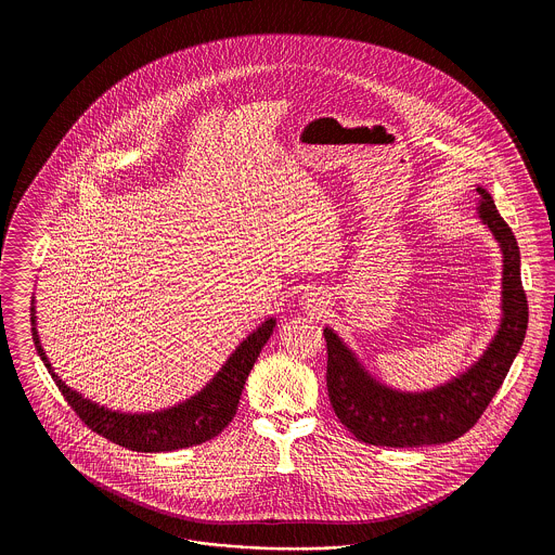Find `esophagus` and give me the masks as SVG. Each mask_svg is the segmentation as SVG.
<instances>
[{"label":"esophagus","instance_id":"obj_1","mask_svg":"<svg viewBox=\"0 0 555 555\" xmlns=\"http://www.w3.org/2000/svg\"><path fill=\"white\" fill-rule=\"evenodd\" d=\"M301 304H304V308H306V310H310V312L322 310V308H320V306H322V304H320V299H317L312 293H310V295H304Z\"/></svg>","mask_w":555,"mask_h":555}]
</instances>
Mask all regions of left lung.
Here are the masks:
<instances>
[{
    "label": "left lung",
    "instance_id": "1",
    "mask_svg": "<svg viewBox=\"0 0 555 555\" xmlns=\"http://www.w3.org/2000/svg\"><path fill=\"white\" fill-rule=\"evenodd\" d=\"M476 193L480 195L478 218L502 247V322L470 369L430 391H396L369 374L333 328H324L331 405L347 430L364 443L421 448L455 441L482 416L522 347L528 304L520 279V249L491 193L482 186H476Z\"/></svg>",
    "mask_w": 555,
    "mask_h": 555
}]
</instances>
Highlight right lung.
<instances>
[{
    "mask_svg": "<svg viewBox=\"0 0 555 555\" xmlns=\"http://www.w3.org/2000/svg\"><path fill=\"white\" fill-rule=\"evenodd\" d=\"M30 324L33 341L39 358L43 360L46 369L50 370L64 399L93 433L132 451H175L210 441L233 421L249 370L254 369L262 347L270 339L276 320L268 318L245 341H241L237 349L231 353V358L224 362V366L216 372V376L197 396L175 408L150 414L112 412L104 405L93 403L91 399H85L77 391H73L53 372L52 364L41 347L37 335L35 306H30Z\"/></svg>",
    "mask_w": 555,
    "mask_h": 555,
    "instance_id": "add662e5",
    "label": "right lung"
}]
</instances>
